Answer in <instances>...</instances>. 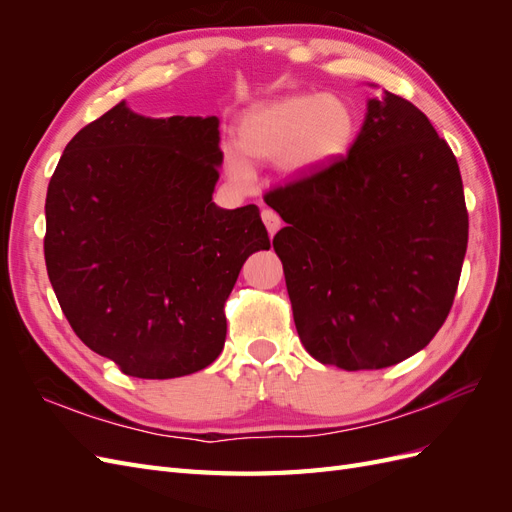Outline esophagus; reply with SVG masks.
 Wrapping results in <instances>:
<instances>
[{
  "label": "esophagus",
  "mask_w": 512,
  "mask_h": 512,
  "mask_svg": "<svg viewBox=\"0 0 512 512\" xmlns=\"http://www.w3.org/2000/svg\"><path fill=\"white\" fill-rule=\"evenodd\" d=\"M262 222H265V226H267V230H269V235L273 237L277 230H280V226H282V220H280V215H277L273 209H262Z\"/></svg>",
  "instance_id": "obj_1"
}]
</instances>
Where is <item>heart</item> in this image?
Returning <instances> with one entry per match:
<instances>
[{
	"mask_svg": "<svg viewBox=\"0 0 512 512\" xmlns=\"http://www.w3.org/2000/svg\"><path fill=\"white\" fill-rule=\"evenodd\" d=\"M359 117L337 94H288L258 102L237 121V147L222 149L224 170L239 188L256 181L252 162H273L286 177H309L348 156Z\"/></svg>",
	"mask_w": 512,
	"mask_h": 512,
	"instance_id": "obj_1",
	"label": "heart"
}]
</instances>
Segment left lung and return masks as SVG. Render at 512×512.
<instances>
[{
    "label": "left lung",
    "mask_w": 512,
    "mask_h": 512,
    "mask_svg": "<svg viewBox=\"0 0 512 512\" xmlns=\"http://www.w3.org/2000/svg\"><path fill=\"white\" fill-rule=\"evenodd\" d=\"M305 350L346 371L382 369L440 331L468 247L457 160L425 113L391 91L367 102L352 149L265 194Z\"/></svg>",
    "instance_id": "1"
}]
</instances>
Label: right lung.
Instances as JSON below:
<instances>
[{"mask_svg":"<svg viewBox=\"0 0 512 512\" xmlns=\"http://www.w3.org/2000/svg\"><path fill=\"white\" fill-rule=\"evenodd\" d=\"M220 119L119 102L66 145L46 192L44 260L81 342L123 374L166 380L218 359L243 262L269 250L256 205L213 203Z\"/></svg>","mask_w":512,"mask_h":512,"instance_id":"right-lung-1","label":"right lung"}]
</instances>
